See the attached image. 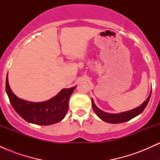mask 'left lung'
<instances>
[{"label":"left lung","mask_w":160,"mask_h":160,"mask_svg":"<svg viewBox=\"0 0 160 160\" xmlns=\"http://www.w3.org/2000/svg\"><path fill=\"white\" fill-rule=\"evenodd\" d=\"M150 95H151V92L150 93L149 96L148 97L147 100L144 101V103L141 104V106H139V107L135 108L133 110H131V111L122 112V113H109L102 111V110L99 109L95 105L92 98V109L95 113V114L98 116L99 118L104 121V122H109V123H121V122H124L132 120L134 117H135L136 116L140 114L141 113H142V111H144L148 102H149Z\"/></svg>","instance_id":"left-lung-1"}]
</instances>
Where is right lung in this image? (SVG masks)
<instances>
[{"label": "right lung", "mask_w": 160, "mask_h": 160, "mask_svg": "<svg viewBox=\"0 0 160 160\" xmlns=\"http://www.w3.org/2000/svg\"><path fill=\"white\" fill-rule=\"evenodd\" d=\"M77 86L63 89L58 95L42 102H31L18 98L11 90L6 79V92L11 105L16 113L27 122L41 126H49L60 122L68 111V101Z\"/></svg>", "instance_id": "right-lung-1"}]
</instances>
